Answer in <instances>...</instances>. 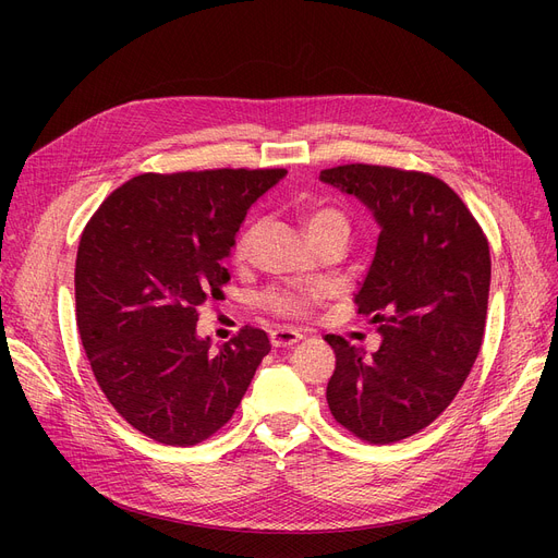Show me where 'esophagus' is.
Instances as JSON below:
<instances>
[{"label": "esophagus", "instance_id": "34e87169", "mask_svg": "<svg viewBox=\"0 0 558 558\" xmlns=\"http://www.w3.org/2000/svg\"><path fill=\"white\" fill-rule=\"evenodd\" d=\"M296 341H299V335L294 330H287V328L271 330V343L274 345H294Z\"/></svg>", "mask_w": 558, "mask_h": 558}]
</instances>
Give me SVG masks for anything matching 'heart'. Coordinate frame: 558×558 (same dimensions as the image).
I'll return each mask as SVG.
<instances>
[{"mask_svg": "<svg viewBox=\"0 0 558 558\" xmlns=\"http://www.w3.org/2000/svg\"><path fill=\"white\" fill-rule=\"evenodd\" d=\"M307 307V301L305 299H287L284 303H282V312H287V314H301L303 310Z\"/></svg>", "mask_w": 558, "mask_h": 558, "instance_id": "1", "label": "heart"}]
</instances>
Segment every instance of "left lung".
Wrapping results in <instances>:
<instances>
[{"instance_id":"1","label":"left lung","mask_w":558,"mask_h":558,"mask_svg":"<svg viewBox=\"0 0 558 558\" xmlns=\"http://www.w3.org/2000/svg\"><path fill=\"white\" fill-rule=\"evenodd\" d=\"M264 171L142 173L114 190L76 253V326L108 402L165 446L223 427L269 355L264 330L198 332V310L230 280L223 267Z\"/></svg>"}]
</instances>
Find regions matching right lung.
<instances>
[{
  "instance_id": "add662e5",
  "label": "right lung",
  "mask_w": 558,
  "mask_h": 558,
  "mask_svg": "<svg viewBox=\"0 0 558 558\" xmlns=\"http://www.w3.org/2000/svg\"><path fill=\"white\" fill-rule=\"evenodd\" d=\"M373 215L377 246L355 296L373 314L366 345L330 341L332 416L371 444L427 427L454 400L484 339L490 257L463 201L427 173L373 165L320 171Z\"/></svg>"
}]
</instances>
